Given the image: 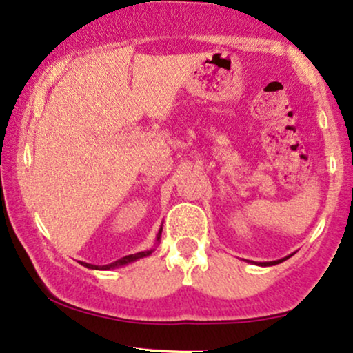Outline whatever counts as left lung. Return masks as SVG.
<instances>
[{
  "label": "left lung",
  "mask_w": 353,
  "mask_h": 353,
  "mask_svg": "<svg viewBox=\"0 0 353 353\" xmlns=\"http://www.w3.org/2000/svg\"><path fill=\"white\" fill-rule=\"evenodd\" d=\"M288 256H291V255H288ZM288 256H285V259H281V260H273V262H260L259 265H260V267H272V265L281 263L283 260H286V259H288Z\"/></svg>",
  "instance_id": "left-lung-1"
}]
</instances>
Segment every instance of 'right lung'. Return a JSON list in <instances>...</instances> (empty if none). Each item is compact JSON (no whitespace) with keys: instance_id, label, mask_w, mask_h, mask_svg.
Masks as SVG:
<instances>
[{"instance_id":"right-lung-1","label":"right lung","mask_w":353,"mask_h":353,"mask_svg":"<svg viewBox=\"0 0 353 353\" xmlns=\"http://www.w3.org/2000/svg\"><path fill=\"white\" fill-rule=\"evenodd\" d=\"M160 236H162V228L159 229V234H157L155 242L160 241ZM152 252H154V249L143 250V252H137V254H132V255H125V256H123V259L116 260V262H112V263H110V265H91V263H85V262H81V265H83V267H86V268H91V270H111V268L124 267V265H129V263L136 262V260H139V259H143V256L150 255Z\"/></svg>"}]
</instances>
